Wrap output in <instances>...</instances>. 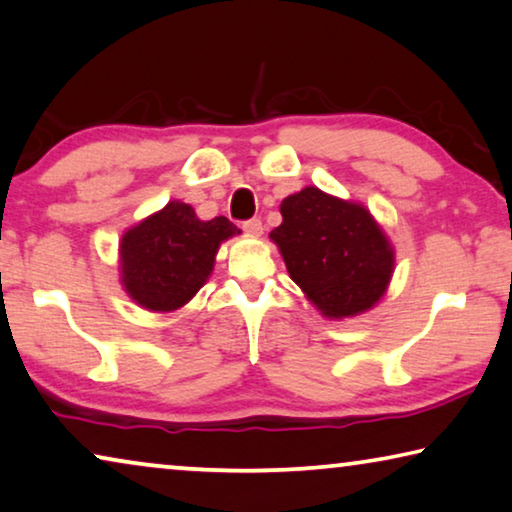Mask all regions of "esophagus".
Listing matches in <instances>:
<instances>
[{"instance_id": "1", "label": "esophagus", "mask_w": 512, "mask_h": 512, "mask_svg": "<svg viewBox=\"0 0 512 512\" xmlns=\"http://www.w3.org/2000/svg\"><path fill=\"white\" fill-rule=\"evenodd\" d=\"M262 230H264V225H262V221H259V218H250V221L243 223V232L250 234V237H259Z\"/></svg>"}]
</instances>
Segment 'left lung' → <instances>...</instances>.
Wrapping results in <instances>:
<instances>
[{
	"instance_id": "8db88e82",
	"label": "left lung",
	"mask_w": 512,
	"mask_h": 512,
	"mask_svg": "<svg viewBox=\"0 0 512 512\" xmlns=\"http://www.w3.org/2000/svg\"><path fill=\"white\" fill-rule=\"evenodd\" d=\"M282 223L269 234L289 278L326 319L369 312L387 294L394 246L362 202L305 186L280 205Z\"/></svg>"
}]
</instances>
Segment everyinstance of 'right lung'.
Returning a JSON list of instances; mask_svg holds the SVG:
<instances>
[{
  "instance_id": "right-lung-1",
  "label": "right lung",
  "mask_w": 512,
  "mask_h": 512,
  "mask_svg": "<svg viewBox=\"0 0 512 512\" xmlns=\"http://www.w3.org/2000/svg\"><path fill=\"white\" fill-rule=\"evenodd\" d=\"M241 234L225 216L200 221L196 209L170 200L123 232L120 285L148 312H175L198 294L214 271L221 243Z\"/></svg>"
}]
</instances>
